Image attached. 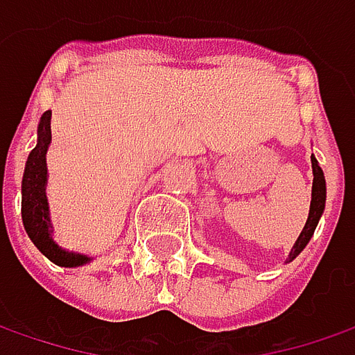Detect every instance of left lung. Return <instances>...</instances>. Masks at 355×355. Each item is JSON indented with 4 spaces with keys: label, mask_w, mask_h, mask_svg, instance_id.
<instances>
[{
    "label": "left lung",
    "mask_w": 355,
    "mask_h": 355,
    "mask_svg": "<svg viewBox=\"0 0 355 355\" xmlns=\"http://www.w3.org/2000/svg\"><path fill=\"white\" fill-rule=\"evenodd\" d=\"M312 173H314V182H312V202H310V214H308V220H306V226L300 232V236L296 240V244L292 246L290 254H288V262H292L296 256L300 254L302 250L306 248V244L310 242L314 230H316L318 220L324 212V207H326V178H324V173L318 164L316 157L312 155Z\"/></svg>",
    "instance_id": "1"
}]
</instances>
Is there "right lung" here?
Segmentation results:
<instances>
[{
    "label": "right lung",
    "mask_w": 355,
    "mask_h": 355,
    "mask_svg": "<svg viewBox=\"0 0 355 355\" xmlns=\"http://www.w3.org/2000/svg\"><path fill=\"white\" fill-rule=\"evenodd\" d=\"M51 143V111L41 115L37 127V145L29 153L25 162L24 182H21V218L27 236L57 266L75 268L91 262V258L79 252L63 250L53 242V226L49 220V205L45 196L47 187V148Z\"/></svg>",
    "instance_id": "add662e5"
}]
</instances>
